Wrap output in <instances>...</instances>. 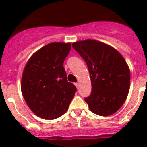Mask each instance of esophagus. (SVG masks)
Masks as SVG:
<instances>
[{"instance_id": "34e87169", "label": "esophagus", "mask_w": 147, "mask_h": 147, "mask_svg": "<svg viewBox=\"0 0 147 147\" xmlns=\"http://www.w3.org/2000/svg\"><path fill=\"white\" fill-rule=\"evenodd\" d=\"M75 85H76V88H78V86H79V82L76 83V84H75Z\"/></svg>"}]
</instances>
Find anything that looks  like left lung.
<instances>
[{
	"mask_svg": "<svg viewBox=\"0 0 147 147\" xmlns=\"http://www.w3.org/2000/svg\"><path fill=\"white\" fill-rule=\"evenodd\" d=\"M71 46L88 68L92 90L85 100L90 111L100 116L112 115L125 102L130 90V71L124 58L98 40H82Z\"/></svg>",
	"mask_w": 147,
	"mask_h": 147,
	"instance_id": "8db88e82",
	"label": "left lung"
}]
</instances>
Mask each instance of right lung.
<instances>
[{"label": "right lung", "mask_w": 147, "mask_h": 147, "mask_svg": "<svg viewBox=\"0 0 147 147\" xmlns=\"http://www.w3.org/2000/svg\"><path fill=\"white\" fill-rule=\"evenodd\" d=\"M70 42H51L31 55L24 67L21 92L26 105L41 118L53 120L68 111L76 92L68 82L63 62Z\"/></svg>", "instance_id": "1"}]
</instances>
